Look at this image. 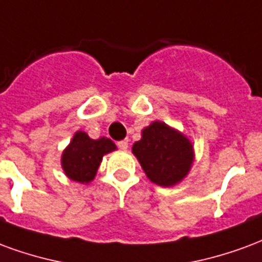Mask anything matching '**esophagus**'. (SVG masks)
I'll return each instance as SVG.
<instances>
[{
  "label": "esophagus",
  "instance_id": "1",
  "mask_svg": "<svg viewBox=\"0 0 262 262\" xmlns=\"http://www.w3.org/2000/svg\"><path fill=\"white\" fill-rule=\"evenodd\" d=\"M117 146L120 148V149L125 150L127 148H128V139H124V141H120V142H117Z\"/></svg>",
  "mask_w": 262,
  "mask_h": 262
}]
</instances>
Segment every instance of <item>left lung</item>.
Wrapping results in <instances>:
<instances>
[{
    "label": "left lung",
    "instance_id": "8db88e82",
    "mask_svg": "<svg viewBox=\"0 0 262 262\" xmlns=\"http://www.w3.org/2000/svg\"><path fill=\"white\" fill-rule=\"evenodd\" d=\"M133 154L148 179L162 187L180 183L194 162L191 141L162 121L142 129V138L133 145Z\"/></svg>",
    "mask_w": 262,
    "mask_h": 262
}]
</instances>
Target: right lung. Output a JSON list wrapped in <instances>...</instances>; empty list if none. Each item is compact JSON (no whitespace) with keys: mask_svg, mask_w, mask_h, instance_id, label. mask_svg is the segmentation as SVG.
Returning a JSON list of instances; mask_svg holds the SVG:
<instances>
[{"mask_svg":"<svg viewBox=\"0 0 262 262\" xmlns=\"http://www.w3.org/2000/svg\"><path fill=\"white\" fill-rule=\"evenodd\" d=\"M116 150L112 139H92L83 131H78L61 156V166L71 180L91 183L97 173L103 156Z\"/></svg>","mask_w":262,"mask_h":262,"instance_id":"add662e5","label":"right lung"}]
</instances>
